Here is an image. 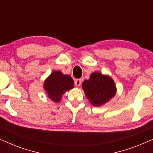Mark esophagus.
I'll return each mask as SVG.
<instances>
[{
    "label": "esophagus",
    "mask_w": 153,
    "mask_h": 153,
    "mask_svg": "<svg viewBox=\"0 0 153 153\" xmlns=\"http://www.w3.org/2000/svg\"><path fill=\"white\" fill-rule=\"evenodd\" d=\"M81 83H82V80L80 79H76V80L74 81V83L75 85H76L77 87H79L80 85H81Z\"/></svg>",
    "instance_id": "1"
}]
</instances>
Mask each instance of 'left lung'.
I'll return each mask as SVG.
<instances>
[{
    "mask_svg": "<svg viewBox=\"0 0 153 153\" xmlns=\"http://www.w3.org/2000/svg\"><path fill=\"white\" fill-rule=\"evenodd\" d=\"M82 88L90 103L101 106L112 99L116 94V85L109 75L99 72L92 73L89 79L84 80Z\"/></svg>",
    "mask_w": 153,
    "mask_h": 153,
    "instance_id": "obj_1",
    "label": "left lung"
}]
</instances>
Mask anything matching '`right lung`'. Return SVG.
I'll return each instance as SVG.
<instances>
[{"label": "right lung", "mask_w": 153, "mask_h": 153, "mask_svg": "<svg viewBox=\"0 0 153 153\" xmlns=\"http://www.w3.org/2000/svg\"><path fill=\"white\" fill-rule=\"evenodd\" d=\"M43 88L49 99L58 103L67 91L74 88V81L70 75L55 70L45 79Z\"/></svg>", "instance_id": "1"}]
</instances>
